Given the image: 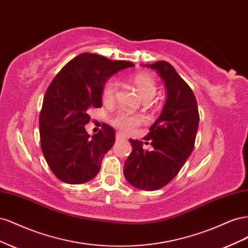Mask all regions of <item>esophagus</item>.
Listing matches in <instances>:
<instances>
[{"label":"esophagus","instance_id":"obj_1","mask_svg":"<svg viewBox=\"0 0 248 248\" xmlns=\"http://www.w3.org/2000/svg\"><path fill=\"white\" fill-rule=\"evenodd\" d=\"M126 138L123 136L122 133H120V132H117L116 133V140H125Z\"/></svg>","mask_w":248,"mask_h":248}]
</instances>
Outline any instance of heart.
I'll return each instance as SVG.
<instances>
[{
  "label": "heart",
  "mask_w": 248,
  "mask_h": 248,
  "mask_svg": "<svg viewBox=\"0 0 248 248\" xmlns=\"http://www.w3.org/2000/svg\"><path fill=\"white\" fill-rule=\"evenodd\" d=\"M131 82L136 87L141 99L149 101L153 98L156 92V82L154 78L147 73H137L131 78ZM118 94V85L114 79H108L103 86L101 98L106 106L114 104ZM111 125L124 133H131L141 124V119L136 116L127 115L125 112H119L110 120Z\"/></svg>",
  "instance_id": "obj_1"
}]
</instances>
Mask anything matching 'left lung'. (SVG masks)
<instances>
[{"label":"left lung","mask_w":248,"mask_h":248,"mask_svg":"<svg viewBox=\"0 0 248 248\" xmlns=\"http://www.w3.org/2000/svg\"><path fill=\"white\" fill-rule=\"evenodd\" d=\"M146 67L158 72L168 97L161 115L144 138L153 150L148 151L142 141L130 140L133 148L123 172L132 186L151 191L169 184L184 166L194 148L200 115L196 96L174 67L167 61Z\"/></svg>","instance_id":"left-lung-1"}]
</instances>
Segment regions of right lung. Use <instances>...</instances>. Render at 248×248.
<instances>
[{
    "label": "right lung",
    "instance_id": "add662e5",
    "mask_svg": "<svg viewBox=\"0 0 248 248\" xmlns=\"http://www.w3.org/2000/svg\"><path fill=\"white\" fill-rule=\"evenodd\" d=\"M132 66L84 52L50 82L43 98L39 131L44 158L59 180L80 184L98 174L104 155L115 144V129L103 124L91 137L85 129L91 120L89 112L102 107V89L111 74Z\"/></svg>",
    "mask_w": 248,
    "mask_h": 248
}]
</instances>
